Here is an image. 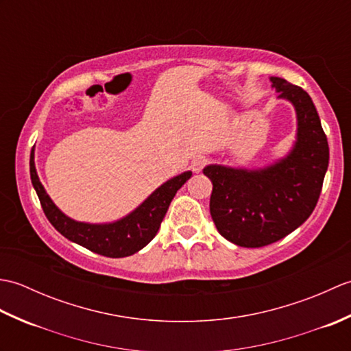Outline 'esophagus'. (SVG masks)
Wrapping results in <instances>:
<instances>
[{"mask_svg": "<svg viewBox=\"0 0 351 351\" xmlns=\"http://www.w3.org/2000/svg\"><path fill=\"white\" fill-rule=\"evenodd\" d=\"M206 162H208V158L206 156H202V155H199V156H196V158H193V161H191V169H193V171H202V169L206 166Z\"/></svg>", "mask_w": 351, "mask_h": 351, "instance_id": "esophagus-1", "label": "esophagus"}]
</instances>
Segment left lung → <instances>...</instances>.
Returning <instances> with one entry per match:
<instances>
[{
  "instance_id": "left-lung-1",
  "label": "left lung",
  "mask_w": 351,
  "mask_h": 351,
  "mask_svg": "<svg viewBox=\"0 0 351 351\" xmlns=\"http://www.w3.org/2000/svg\"><path fill=\"white\" fill-rule=\"evenodd\" d=\"M279 99L293 104L297 137L289 154L249 170L210 164V213L221 237L241 247H263L293 232L314 211L327 166L329 143L317 108L302 87L271 77Z\"/></svg>"
}]
</instances>
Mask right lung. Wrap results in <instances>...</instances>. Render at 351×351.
<instances>
[{
  "label": "right lung",
  "mask_w": 351,
  "mask_h": 351,
  "mask_svg": "<svg viewBox=\"0 0 351 351\" xmlns=\"http://www.w3.org/2000/svg\"><path fill=\"white\" fill-rule=\"evenodd\" d=\"M29 175L33 187L39 196L43 213L49 223L68 240L108 258H123L134 255L151 243L160 229L171 199L176 191L190 180L191 171L171 178L160 185L143 204L113 223H84L63 214L45 191L34 166V151L29 155Z\"/></svg>",
  "instance_id": "add662e5"
}]
</instances>
